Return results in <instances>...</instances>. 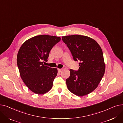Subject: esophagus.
Masks as SVG:
<instances>
[{
  "instance_id": "1",
  "label": "esophagus",
  "mask_w": 123,
  "mask_h": 123,
  "mask_svg": "<svg viewBox=\"0 0 123 123\" xmlns=\"http://www.w3.org/2000/svg\"><path fill=\"white\" fill-rule=\"evenodd\" d=\"M62 71V69H58V72L59 73H60Z\"/></svg>"
}]
</instances>
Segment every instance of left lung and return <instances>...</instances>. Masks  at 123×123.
Listing matches in <instances>:
<instances>
[{"label":"left lung","mask_w":123,"mask_h":123,"mask_svg":"<svg viewBox=\"0 0 123 123\" xmlns=\"http://www.w3.org/2000/svg\"><path fill=\"white\" fill-rule=\"evenodd\" d=\"M75 61H80L79 68L70 70L66 79L68 89L78 96L86 95L97 87L105 73V65L102 49L93 39L73 35L62 37Z\"/></svg>","instance_id":"obj_1"}]
</instances>
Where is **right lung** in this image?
<instances>
[{
	"instance_id": "right-lung-1",
	"label": "right lung",
	"mask_w": 123,
	"mask_h": 123,
	"mask_svg": "<svg viewBox=\"0 0 123 123\" xmlns=\"http://www.w3.org/2000/svg\"><path fill=\"white\" fill-rule=\"evenodd\" d=\"M61 38L47 35H38L26 41L17 54V64L21 79L33 92L43 94L53 86L57 74L56 68L44 66L50 51Z\"/></svg>"
}]
</instances>
